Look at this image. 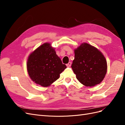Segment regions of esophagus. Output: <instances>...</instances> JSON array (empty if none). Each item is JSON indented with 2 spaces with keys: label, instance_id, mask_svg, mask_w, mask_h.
Returning <instances> with one entry per match:
<instances>
[{
  "label": "esophagus",
  "instance_id": "1",
  "mask_svg": "<svg viewBox=\"0 0 125 125\" xmlns=\"http://www.w3.org/2000/svg\"><path fill=\"white\" fill-rule=\"evenodd\" d=\"M71 65V62H69L67 64V65H66V66H67V67H70Z\"/></svg>",
  "mask_w": 125,
  "mask_h": 125
}]
</instances>
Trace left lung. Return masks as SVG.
Listing matches in <instances>:
<instances>
[{
	"label": "left lung",
	"mask_w": 125,
	"mask_h": 125,
	"mask_svg": "<svg viewBox=\"0 0 125 125\" xmlns=\"http://www.w3.org/2000/svg\"><path fill=\"white\" fill-rule=\"evenodd\" d=\"M71 68L76 78L86 86L96 85L103 81L107 72V62L102 52L88 43L75 49Z\"/></svg>",
	"instance_id": "8db88e82"
}]
</instances>
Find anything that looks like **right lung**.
Listing matches in <instances>:
<instances>
[{"instance_id":"right-lung-1","label":"right lung","mask_w":125,"mask_h":125,"mask_svg":"<svg viewBox=\"0 0 125 125\" xmlns=\"http://www.w3.org/2000/svg\"><path fill=\"white\" fill-rule=\"evenodd\" d=\"M26 66L31 80L44 87L51 85L59 79L67 68L48 43L41 45L29 55Z\"/></svg>"}]
</instances>
